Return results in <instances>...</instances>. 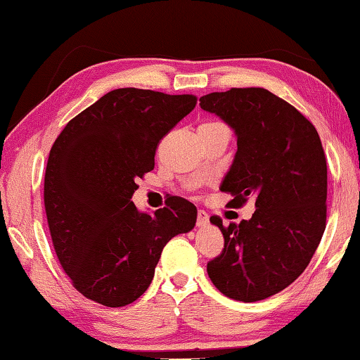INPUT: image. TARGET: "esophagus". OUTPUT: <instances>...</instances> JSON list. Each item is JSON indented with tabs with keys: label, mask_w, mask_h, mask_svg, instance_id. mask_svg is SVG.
<instances>
[{
	"label": "esophagus",
	"mask_w": 360,
	"mask_h": 360,
	"mask_svg": "<svg viewBox=\"0 0 360 360\" xmlns=\"http://www.w3.org/2000/svg\"><path fill=\"white\" fill-rule=\"evenodd\" d=\"M207 222H210V216H207L206 211L200 210L198 211V216H196V226L198 227H206Z\"/></svg>",
	"instance_id": "34e87169"
}]
</instances>
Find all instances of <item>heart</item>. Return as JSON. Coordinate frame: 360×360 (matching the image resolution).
I'll return each mask as SVG.
<instances>
[{
    "mask_svg": "<svg viewBox=\"0 0 360 360\" xmlns=\"http://www.w3.org/2000/svg\"><path fill=\"white\" fill-rule=\"evenodd\" d=\"M210 124H217V122H206V123H201L200 127H210Z\"/></svg>",
    "mask_w": 360,
    "mask_h": 360,
    "instance_id": "heart-1",
    "label": "heart"
}]
</instances>
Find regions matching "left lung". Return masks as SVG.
Instances as JSON below:
<instances>
[{
    "label": "left lung",
    "instance_id": "8db88e82",
    "mask_svg": "<svg viewBox=\"0 0 360 360\" xmlns=\"http://www.w3.org/2000/svg\"><path fill=\"white\" fill-rule=\"evenodd\" d=\"M236 129L237 154L221 191L232 207L255 200L253 216L222 226L224 248L207 263L212 284L229 299L257 302L304 273L326 227V158L319 133L289 102L263 87H232L200 98Z\"/></svg>",
    "mask_w": 360,
    "mask_h": 360
}]
</instances>
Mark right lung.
<instances>
[{"label": "right lung", "instance_id": "1", "mask_svg": "<svg viewBox=\"0 0 360 360\" xmlns=\"http://www.w3.org/2000/svg\"><path fill=\"white\" fill-rule=\"evenodd\" d=\"M196 96L123 87L68 122L50 149L44 201L51 242L76 290L105 307L141 297L172 237L190 232L196 207L172 196L153 216L131 201L158 146Z\"/></svg>", "mask_w": 360, "mask_h": 360}]
</instances>
